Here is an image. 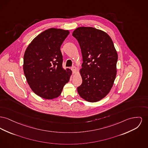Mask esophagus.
<instances>
[{
  "mask_svg": "<svg viewBox=\"0 0 148 148\" xmlns=\"http://www.w3.org/2000/svg\"><path fill=\"white\" fill-rule=\"evenodd\" d=\"M71 70H72V72H73V73L74 74V73H75L76 72V70H77V68H76L75 66H73V67H72V68H71Z\"/></svg>",
  "mask_w": 148,
  "mask_h": 148,
  "instance_id": "1",
  "label": "esophagus"
}]
</instances>
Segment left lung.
Here are the masks:
<instances>
[{"label":"left lung","mask_w":148,"mask_h":148,"mask_svg":"<svg viewBox=\"0 0 148 148\" xmlns=\"http://www.w3.org/2000/svg\"><path fill=\"white\" fill-rule=\"evenodd\" d=\"M83 57L79 96L88 102H97L110 92L116 75L117 53L111 37L93 27H81L73 33Z\"/></svg>","instance_id":"1"}]
</instances>
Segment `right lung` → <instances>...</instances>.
Returning <instances> with one entry per match:
<instances>
[{"mask_svg":"<svg viewBox=\"0 0 148 148\" xmlns=\"http://www.w3.org/2000/svg\"><path fill=\"white\" fill-rule=\"evenodd\" d=\"M69 31L50 28L35 37L28 45L23 58V71L33 92L50 99L60 95L69 80L71 71L62 68L61 45Z\"/></svg>","mask_w":148,"mask_h":148,"instance_id":"obj_1","label":"right lung"}]
</instances>
